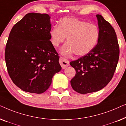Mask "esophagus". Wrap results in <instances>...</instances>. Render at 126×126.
Instances as JSON below:
<instances>
[{
    "label": "esophagus",
    "instance_id": "esophagus-1",
    "mask_svg": "<svg viewBox=\"0 0 126 126\" xmlns=\"http://www.w3.org/2000/svg\"><path fill=\"white\" fill-rule=\"evenodd\" d=\"M59 61L60 65H61L62 68H63V69L66 68L69 65V62L68 60H66V58L62 57L60 58Z\"/></svg>",
    "mask_w": 126,
    "mask_h": 126
}]
</instances>
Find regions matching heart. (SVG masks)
Wrapping results in <instances>:
<instances>
[{
  "instance_id": "heart-1",
  "label": "heart",
  "mask_w": 126,
  "mask_h": 126,
  "mask_svg": "<svg viewBox=\"0 0 126 126\" xmlns=\"http://www.w3.org/2000/svg\"><path fill=\"white\" fill-rule=\"evenodd\" d=\"M50 42L57 47L67 37V42L60 50L65 56L74 53L77 56H84L95 47L100 37V30L96 25L70 17L60 21L49 32Z\"/></svg>"
}]
</instances>
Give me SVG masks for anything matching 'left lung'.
<instances>
[{
    "label": "left lung",
    "mask_w": 126,
    "mask_h": 126,
    "mask_svg": "<svg viewBox=\"0 0 126 126\" xmlns=\"http://www.w3.org/2000/svg\"><path fill=\"white\" fill-rule=\"evenodd\" d=\"M96 16L100 30L97 45L88 54L70 63L76 70L70 84L79 94L96 92L106 87L112 78L119 57L115 30L101 15Z\"/></svg>",
    "instance_id": "left-lung-1"
}]
</instances>
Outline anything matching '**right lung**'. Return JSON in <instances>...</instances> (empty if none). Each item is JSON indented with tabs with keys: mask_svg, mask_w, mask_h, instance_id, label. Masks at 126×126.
<instances>
[{
	"mask_svg": "<svg viewBox=\"0 0 126 126\" xmlns=\"http://www.w3.org/2000/svg\"><path fill=\"white\" fill-rule=\"evenodd\" d=\"M51 29L49 15L31 13L10 32L5 50L7 68L14 83L25 92H45L61 70L60 57L50 41Z\"/></svg>",
	"mask_w": 126,
	"mask_h": 126,
	"instance_id": "right-lung-1",
	"label": "right lung"
}]
</instances>
